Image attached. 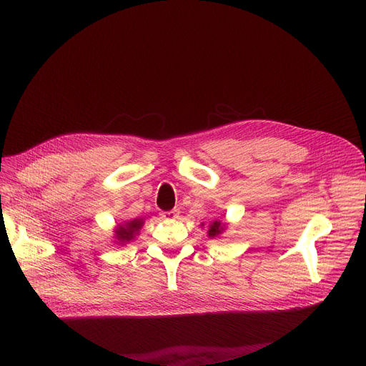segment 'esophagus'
I'll use <instances>...</instances> for the list:
<instances>
[{
  "label": "esophagus",
  "mask_w": 366,
  "mask_h": 366,
  "mask_svg": "<svg viewBox=\"0 0 366 366\" xmlns=\"http://www.w3.org/2000/svg\"><path fill=\"white\" fill-rule=\"evenodd\" d=\"M179 215V210L178 209H173V210H167V212L162 214L163 219H175Z\"/></svg>",
  "instance_id": "1"
}]
</instances>
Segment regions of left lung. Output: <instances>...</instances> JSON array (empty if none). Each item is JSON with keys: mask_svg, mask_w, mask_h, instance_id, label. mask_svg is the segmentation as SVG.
<instances>
[{"mask_svg": "<svg viewBox=\"0 0 366 366\" xmlns=\"http://www.w3.org/2000/svg\"><path fill=\"white\" fill-rule=\"evenodd\" d=\"M225 224L224 222H221V221H214L212 224L209 225V229H207V236L209 237H218V236H221L222 233H224V229H225Z\"/></svg>", "mask_w": 366, "mask_h": 366, "instance_id": "left-lung-1", "label": "left lung"}]
</instances>
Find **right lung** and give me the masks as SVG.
<instances>
[{
	"label": "right lung",
	"mask_w": 366,
	"mask_h": 366,
	"mask_svg": "<svg viewBox=\"0 0 366 366\" xmlns=\"http://www.w3.org/2000/svg\"><path fill=\"white\" fill-rule=\"evenodd\" d=\"M144 224L142 218H137V219H132V221H126L124 224L117 225V228L114 229V237H115V243L117 244H126L129 242H132L134 237L138 236L139 229Z\"/></svg>",
	"instance_id": "add662e5"
}]
</instances>
